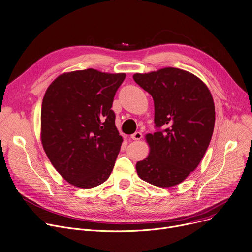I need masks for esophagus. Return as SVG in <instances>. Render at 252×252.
Masks as SVG:
<instances>
[{
	"mask_svg": "<svg viewBox=\"0 0 252 252\" xmlns=\"http://www.w3.org/2000/svg\"><path fill=\"white\" fill-rule=\"evenodd\" d=\"M131 138H132L133 140H140V139L142 138V133L139 132V131L135 132V133H133V134L131 135Z\"/></svg>",
	"mask_w": 252,
	"mask_h": 252,
	"instance_id": "1",
	"label": "esophagus"
}]
</instances>
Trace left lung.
Wrapping results in <instances>:
<instances>
[{
	"label": "left lung",
	"mask_w": 252,
	"mask_h": 252,
	"mask_svg": "<svg viewBox=\"0 0 252 252\" xmlns=\"http://www.w3.org/2000/svg\"><path fill=\"white\" fill-rule=\"evenodd\" d=\"M133 80L152 96L157 128L146 135L150 152L136 163L138 176L161 188L179 185L210 144L215 125L212 94L199 77L175 67L136 73Z\"/></svg>",
	"instance_id": "obj_1"
}]
</instances>
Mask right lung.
Instances as JSON below:
<instances>
[{"label": "right lung", "mask_w": 252, "mask_h": 252, "mask_svg": "<svg viewBox=\"0 0 252 252\" xmlns=\"http://www.w3.org/2000/svg\"><path fill=\"white\" fill-rule=\"evenodd\" d=\"M125 73L93 68L63 73L48 87L41 107V141L60 175L90 189L113 170L122 144L111 109Z\"/></svg>", "instance_id": "obj_1"}]
</instances>
